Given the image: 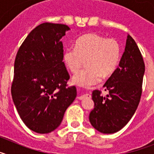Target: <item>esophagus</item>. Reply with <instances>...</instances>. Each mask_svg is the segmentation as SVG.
Wrapping results in <instances>:
<instances>
[{
    "instance_id": "obj_1",
    "label": "esophagus",
    "mask_w": 154,
    "mask_h": 154,
    "mask_svg": "<svg viewBox=\"0 0 154 154\" xmlns=\"http://www.w3.org/2000/svg\"><path fill=\"white\" fill-rule=\"evenodd\" d=\"M86 98H91V96L89 95V94H84V95H82V96H79L78 99H79V100H82V99H86Z\"/></svg>"
}]
</instances>
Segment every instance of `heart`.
Wrapping results in <instances>:
<instances>
[{
	"label": "heart",
	"mask_w": 154,
	"mask_h": 154,
	"mask_svg": "<svg viewBox=\"0 0 154 154\" xmlns=\"http://www.w3.org/2000/svg\"><path fill=\"white\" fill-rule=\"evenodd\" d=\"M121 57V46L115 38H106L96 33L85 34L75 42V48L64 51L63 61L72 73L77 72L85 61L86 67L72 77L74 85L90 87L115 72Z\"/></svg>",
	"instance_id": "1"
}]
</instances>
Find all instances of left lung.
I'll list each match as a JSON object with an SVG mask.
<instances>
[{"label": "left lung", "instance_id": "left-lung-1", "mask_svg": "<svg viewBox=\"0 0 154 154\" xmlns=\"http://www.w3.org/2000/svg\"><path fill=\"white\" fill-rule=\"evenodd\" d=\"M144 72L142 55L135 41L128 35L119 67L103 85L109 94L103 96L99 90L92 92L94 109L89 121L96 130L110 134L127 124L140 103Z\"/></svg>", "mask_w": 154, "mask_h": 154}]
</instances>
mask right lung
Listing matches in <instances>:
<instances>
[{"label":"right lung","mask_w":154,"mask_h":154,"mask_svg":"<svg viewBox=\"0 0 154 154\" xmlns=\"http://www.w3.org/2000/svg\"><path fill=\"white\" fill-rule=\"evenodd\" d=\"M70 28L43 23L27 36L14 62L11 96L21 120L32 131L48 133L59 126L77 95L63 60L61 39Z\"/></svg>","instance_id":"1"}]
</instances>
